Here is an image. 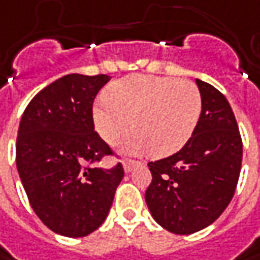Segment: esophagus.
I'll list each match as a JSON object with an SVG mask.
<instances>
[{
	"instance_id": "obj_1",
	"label": "esophagus",
	"mask_w": 260,
	"mask_h": 260,
	"mask_svg": "<svg viewBox=\"0 0 260 260\" xmlns=\"http://www.w3.org/2000/svg\"><path fill=\"white\" fill-rule=\"evenodd\" d=\"M137 166H138V162H135V161H128V159H126V161L123 162V170H125L126 174H129L131 171H132Z\"/></svg>"
}]
</instances>
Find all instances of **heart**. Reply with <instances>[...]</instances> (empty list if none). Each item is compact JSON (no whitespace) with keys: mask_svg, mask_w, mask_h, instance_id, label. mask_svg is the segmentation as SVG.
<instances>
[{"mask_svg":"<svg viewBox=\"0 0 260 260\" xmlns=\"http://www.w3.org/2000/svg\"><path fill=\"white\" fill-rule=\"evenodd\" d=\"M105 98L92 109L94 129L105 142L116 144L132 126L135 134L122 148L126 154L173 155L191 138L202 113L197 86L173 77H123L106 87Z\"/></svg>","mask_w":260,"mask_h":260,"instance_id":"b5f03b06","label":"heart"}]
</instances>
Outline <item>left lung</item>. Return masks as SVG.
I'll use <instances>...</instances> for the list:
<instances>
[{
    "mask_svg": "<svg viewBox=\"0 0 260 260\" xmlns=\"http://www.w3.org/2000/svg\"><path fill=\"white\" fill-rule=\"evenodd\" d=\"M202 113L188 142L174 155L149 162L145 191L151 216L175 235H191L219 219L232 202L242 167V139L228 99L196 79Z\"/></svg>",
    "mask_w": 260,
    "mask_h": 260,
    "instance_id": "8db88e82",
    "label": "left lung"
}]
</instances>
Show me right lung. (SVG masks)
<instances>
[{
	"instance_id": "obj_1",
	"label": "right lung",
	"mask_w": 260,
	"mask_h": 260,
	"mask_svg": "<svg viewBox=\"0 0 260 260\" xmlns=\"http://www.w3.org/2000/svg\"><path fill=\"white\" fill-rule=\"evenodd\" d=\"M106 75H68L44 87L23 113L17 138V170L39 219L54 233L83 237L102 224L123 178L87 162L112 154L94 132V96Z\"/></svg>"
}]
</instances>
